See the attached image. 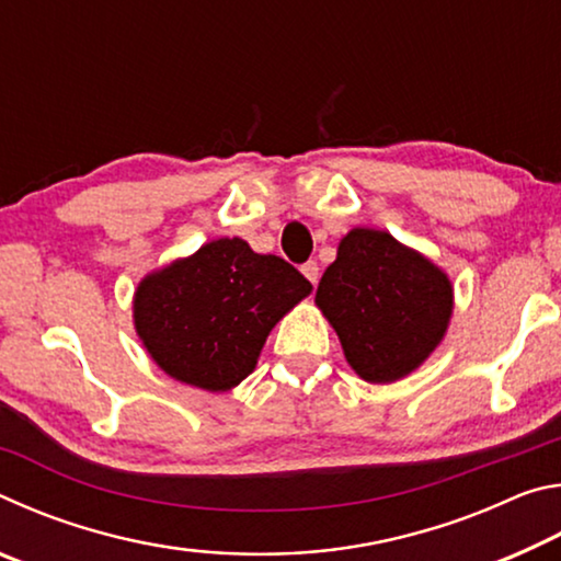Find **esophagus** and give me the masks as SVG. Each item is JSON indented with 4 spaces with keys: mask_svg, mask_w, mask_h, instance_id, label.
Masks as SVG:
<instances>
[{
    "mask_svg": "<svg viewBox=\"0 0 561 561\" xmlns=\"http://www.w3.org/2000/svg\"><path fill=\"white\" fill-rule=\"evenodd\" d=\"M301 274L317 287V282H319V264L314 260H309V262L301 264Z\"/></svg>",
    "mask_w": 561,
    "mask_h": 561,
    "instance_id": "obj_1",
    "label": "esophagus"
}]
</instances>
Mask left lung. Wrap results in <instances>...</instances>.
<instances>
[{
  "mask_svg": "<svg viewBox=\"0 0 561 561\" xmlns=\"http://www.w3.org/2000/svg\"><path fill=\"white\" fill-rule=\"evenodd\" d=\"M348 366L368 383H393L423 366L448 334L453 282L391 232L354 227L317 289Z\"/></svg>",
  "mask_w": 561,
  "mask_h": 561,
  "instance_id": "8db88e82",
  "label": "left lung"
}]
</instances>
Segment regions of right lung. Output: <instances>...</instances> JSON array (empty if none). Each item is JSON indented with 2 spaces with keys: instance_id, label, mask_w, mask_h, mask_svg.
Masks as SVG:
<instances>
[{
  "instance_id": "right-lung-1",
  "label": "right lung",
  "mask_w": 561,
  "mask_h": 561,
  "mask_svg": "<svg viewBox=\"0 0 561 561\" xmlns=\"http://www.w3.org/2000/svg\"><path fill=\"white\" fill-rule=\"evenodd\" d=\"M309 294L289 262L220 237L138 282L133 327L160 371L222 393L254 371L270 331Z\"/></svg>"
}]
</instances>
